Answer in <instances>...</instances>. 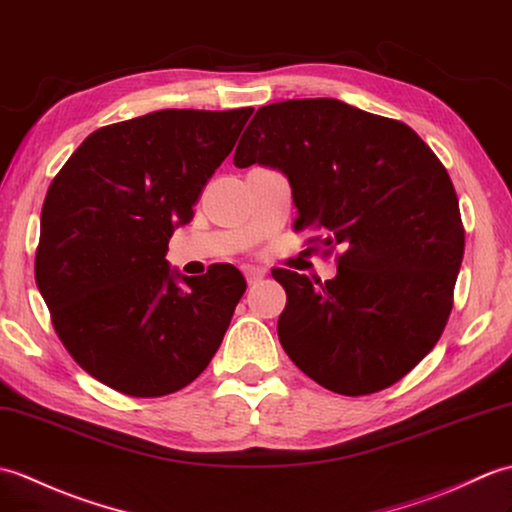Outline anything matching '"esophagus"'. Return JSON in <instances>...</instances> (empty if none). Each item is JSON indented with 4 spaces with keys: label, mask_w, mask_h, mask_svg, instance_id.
<instances>
[{
    "label": "esophagus",
    "mask_w": 512,
    "mask_h": 512,
    "mask_svg": "<svg viewBox=\"0 0 512 512\" xmlns=\"http://www.w3.org/2000/svg\"><path fill=\"white\" fill-rule=\"evenodd\" d=\"M242 270H244L246 281L251 283V285L257 283V281H261V279H264V275H266V270H264V268H257V266H244Z\"/></svg>",
    "instance_id": "obj_1"
}]
</instances>
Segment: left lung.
I'll use <instances>...</instances> for the list:
<instances>
[{
    "label": "left lung",
    "instance_id": "obj_1",
    "mask_svg": "<svg viewBox=\"0 0 512 512\" xmlns=\"http://www.w3.org/2000/svg\"><path fill=\"white\" fill-rule=\"evenodd\" d=\"M233 163L279 168L316 251L338 275L272 270L288 294L279 340L316 384L347 397L406 377L441 338L465 253L454 183L399 120L331 98L261 106Z\"/></svg>",
    "mask_w": 512,
    "mask_h": 512
}]
</instances>
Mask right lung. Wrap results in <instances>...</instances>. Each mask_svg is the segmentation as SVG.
Returning a JSON list of instances; mask_svg holds the SVG:
<instances>
[{
    "instance_id": "obj_1",
    "label": "right lung",
    "mask_w": 512,
    "mask_h": 512,
    "mask_svg": "<svg viewBox=\"0 0 512 512\" xmlns=\"http://www.w3.org/2000/svg\"><path fill=\"white\" fill-rule=\"evenodd\" d=\"M251 115L165 109L102 126L47 189L34 279L71 358L122 395L181 390L220 347L242 272L178 285L165 253Z\"/></svg>"
}]
</instances>
